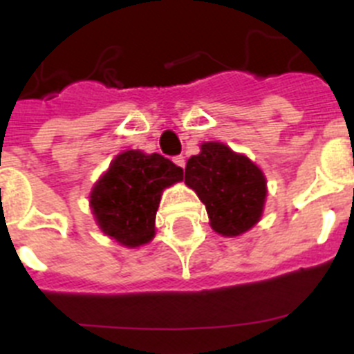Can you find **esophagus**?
Instances as JSON below:
<instances>
[{"instance_id": "obj_1", "label": "esophagus", "mask_w": 354, "mask_h": 354, "mask_svg": "<svg viewBox=\"0 0 354 354\" xmlns=\"http://www.w3.org/2000/svg\"><path fill=\"white\" fill-rule=\"evenodd\" d=\"M174 162L177 165V167L184 168L186 167V159H184V156H177V158H174Z\"/></svg>"}]
</instances>
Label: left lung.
<instances>
[{
  "label": "left lung",
  "instance_id": "1",
  "mask_svg": "<svg viewBox=\"0 0 354 354\" xmlns=\"http://www.w3.org/2000/svg\"><path fill=\"white\" fill-rule=\"evenodd\" d=\"M184 183L205 205L214 232L236 237L261 221L268 196L264 171L225 143H202L200 154L187 159Z\"/></svg>",
  "mask_w": 354,
  "mask_h": 354
}]
</instances>
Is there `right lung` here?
Masks as SVG:
<instances>
[{
  "label": "right lung",
  "mask_w": 354,
  "mask_h": 354,
  "mask_svg": "<svg viewBox=\"0 0 354 354\" xmlns=\"http://www.w3.org/2000/svg\"><path fill=\"white\" fill-rule=\"evenodd\" d=\"M183 179V168L161 154L124 150L90 192L97 227L126 248L147 245L156 236L162 192Z\"/></svg>",
  "instance_id": "1"
}]
</instances>
